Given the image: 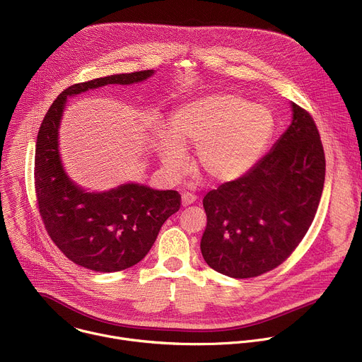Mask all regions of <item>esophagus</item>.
<instances>
[{
	"mask_svg": "<svg viewBox=\"0 0 362 362\" xmlns=\"http://www.w3.org/2000/svg\"><path fill=\"white\" fill-rule=\"evenodd\" d=\"M196 202V196L194 194H192V193H183L182 194V204L183 206H189V204H192V203H194Z\"/></svg>",
	"mask_w": 362,
	"mask_h": 362,
	"instance_id": "esophagus-1",
	"label": "esophagus"
}]
</instances>
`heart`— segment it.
Returning a JSON list of instances; mask_svg holds the SVG:
<instances>
[{
  "instance_id": "heart-1",
  "label": "heart",
  "mask_w": 362,
  "mask_h": 362,
  "mask_svg": "<svg viewBox=\"0 0 362 362\" xmlns=\"http://www.w3.org/2000/svg\"><path fill=\"white\" fill-rule=\"evenodd\" d=\"M276 132L274 113L235 93H212L177 107L172 130L154 133L163 168L180 175L187 165L186 147H196V166L214 183L247 175L267 153Z\"/></svg>"
}]
</instances>
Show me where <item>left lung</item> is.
<instances>
[{
  "label": "left lung",
  "mask_w": 362,
  "mask_h": 362,
  "mask_svg": "<svg viewBox=\"0 0 362 362\" xmlns=\"http://www.w3.org/2000/svg\"><path fill=\"white\" fill-rule=\"evenodd\" d=\"M292 120L271 151L243 177L203 197L208 216L203 259L230 278L279 267L303 239L321 200L325 154L315 122L291 103Z\"/></svg>",
  "instance_id": "1"
}]
</instances>
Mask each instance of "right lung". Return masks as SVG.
<instances>
[{
  "instance_id": "obj_1",
  "label": "right lung",
  "mask_w": 362,
  "mask_h": 362,
  "mask_svg": "<svg viewBox=\"0 0 362 362\" xmlns=\"http://www.w3.org/2000/svg\"><path fill=\"white\" fill-rule=\"evenodd\" d=\"M153 74L154 70L113 74L66 88L48 109L37 136L34 179L44 226L70 261L95 272H117L139 264L162 225L179 211L180 194L133 182L88 192L73 182L60 154L67 98L107 84L141 83Z\"/></svg>"
}]
</instances>
